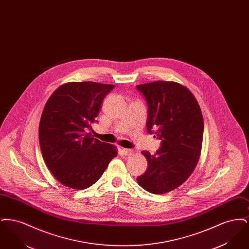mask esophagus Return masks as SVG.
<instances>
[{"mask_svg": "<svg viewBox=\"0 0 249 249\" xmlns=\"http://www.w3.org/2000/svg\"><path fill=\"white\" fill-rule=\"evenodd\" d=\"M121 151H122L123 155H125V156H130L134 152L133 149H130V148H122Z\"/></svg>", "mask_w": 249, "mask_h": 249, "instance_id": "esophagus-1", "label": "esophagus"}]
</instances>
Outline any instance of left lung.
<instances>
[{
	"mask_svg": "<svg viewBox=\"0 0 249 249\" xmlns=\"http://www.w3.org/2000/svg\"><path fill=\"white\" fill-rule=\"evenodd\" d=\"M136 88L147 102V131H154L161 140L154 155L142 151L148 166L137 183L150 193L164 194L180 187L199 161L203 135L201 107L190 89L178 82L154 81Z\"/></svg>",
	"mask_w": 249,
	"mask_h": 249,
	"instance_id": "left-lung-1",
	"label": "left lung"
}]
</instances>
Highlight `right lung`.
<instances>
[{
	"label": "right lung",
	"instance_id": "obj_1",
	"mask_svg": "<svg viewBox=\"0 0 249 249\" xmlns=\"http://www.w3.org/2000/svg\"><path fill=\"white\" fill-rule=\"evenodd\" d=\"M114 88L91 81L68 82L59 86L44 107L40 148L53 177L67 188L91 187L118 155L116 145L85 131L91 129L102 102Z\"/></svg>",
	"mask_w": 249,
	"mask_h": 249
}]
</instances>
